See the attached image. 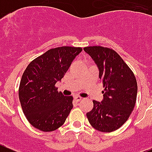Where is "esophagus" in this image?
<instances>
[{"label": "esophagus", "instance_id": "esophagus-1", "mask_svg": "<svg viewBox=\"0 0 152 152\" xmlns=\"http://www.w3.org/2000/svg\"><path fill=\"white\" fill-rule=\"evenodd\" d=\"M74 99H75V101H76V102H80V101L83 99V98H82V97H80V96H79V95H76V96L74 97Z\"/></svg>", "mask_w": 152, "mask_h": 152}]
</instances>
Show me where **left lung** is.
Segmentation results:
<instances>
[{
	"label": "left lung",
	"mask_w": 152,
	"mask_h": 152,
	"mask_svg": "<svg viewBox=\"0 0 152 152\" xmlns=\"http://www.w3.org/2000/svg\"><path fill=\"white\" fill-rule=\"evenodd\" d=\"M83 50L94 60L103 84L102 102L93 101V108L86 113L95 129L110 132L126 123L136 104L137 82L133 72L113 49L102 46L86 47Z\"/></svg>",
	"instance_id": "8db88e82"
}]
</instances>
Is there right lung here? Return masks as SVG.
<instances>
[{
	"label": "right lung",
	"instance_id": "1",
	"mask_svg": "<svg viewBox=\"0 0 152 152\" xmlns=\"http://www.w3.org/2000/svg\"><path fill=\"white\" fill-rule=\"evenodd\" d=\"M82 48H55L32 61L20 80L19 98L29 124L43 132L61 127L73 108V96H64L55 86Z\"/></svg>",
	"mask_w": 152,
	"mask_h": 152
}]
</instances>
